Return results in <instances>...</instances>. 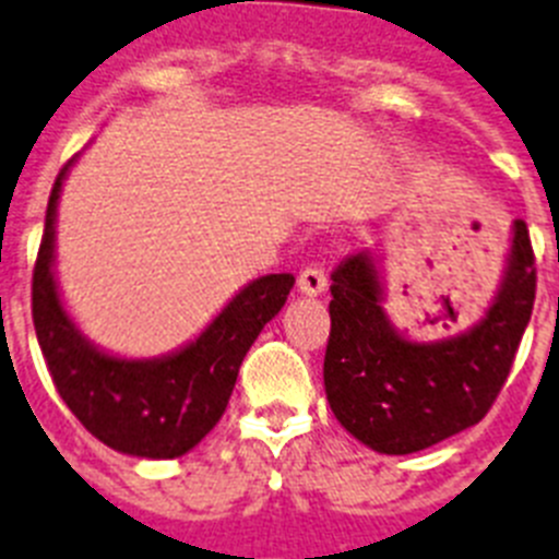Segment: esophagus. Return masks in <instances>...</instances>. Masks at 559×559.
Instances as JSON below:
<instances>
[{
    "instance_id": "1",
    "label": "esophagus",
    "mask_w": 559,
    "mask_h": 559,
    "mask_svg": "<svg viewBox=\"0 0 559 559\" xmlns=\"http://www.w3.org/2000/svg\"><path fill=\"white\" fill-rule=\"evenodd\" d=\"M299 290L308 296H319L328 290V271L322 269V265L310 263L308 269H302V274H299Z\"/></svg>"
}]
</instances>
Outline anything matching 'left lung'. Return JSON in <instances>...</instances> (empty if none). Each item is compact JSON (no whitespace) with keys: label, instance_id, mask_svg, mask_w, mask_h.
<instances>
[{"label":"left lung","instance_id":"obj_1","mask_svg":"<svg viewBox=\"0 0 559 559\" xmlns=\"http://www.w3.org/2000/svg\"><path fill=\"white\" fill-rule=\"evenodd\" d=\"M510 265L496 302L467 333L445 341L400 335L380 308L383 288L369 251L335 265L324 389L335 419L372 451H426L490 412L535 305L530 229L515 221Z\"/></svg>","mask_w":559,"mask_h":559}]
</instances>
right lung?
<instances>
[{
    "instance_id": "1",
    "label": "right lung",
    "mask_w": 559,
    "mask_h": 559,
    "mask_svg": "<svg viewBox=\"0 0 559 559\" xmlns=\"http://www.w3.org/2000/svg\"><path fill=\"white\" fill-rule=\"evenodd\" d=\"M72 162L61 167L49 192L33 269V324L44 360L69 412L103 445L131 456L176 459L199 445L224 417L237 369L260 330L283 310L294 276L269 274L246 285L179 353L153 360L100 353L78 333L52 276L58 195Z\"/></svg>"
}]
</instances>
